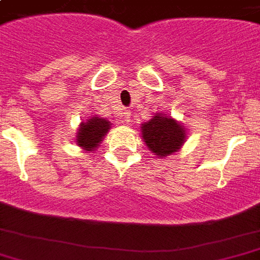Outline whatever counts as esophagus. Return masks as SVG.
<instances>
[{"instance_id": "1", "label": "esophagus", "mask_w": 260, "mask_h": 260, "mask_svg": "<svg viewBox=\"0 0 260 260\" xmlns=\"http://www.w3.org/2000/svg\"><path fill=\"white\" fill-rule=\"evenodd\" d=\"M131 118H132V117H131V111H124V113H122V122L129 124L131 121H132Z\"/></svg>"}]
</instances>
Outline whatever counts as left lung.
Listing matches in <instances>:
<instances>
[{"label":"left lung","instance_id":"8db88e82","mask_svg":"<svg viewBox=\"0 0 260 260\" xmlns=\"http://www.w3.org/2000/svg\"><path fill=\"white\" fill-rule=\"evenodd\" d=\"M142 138L150 151L157 157H167L178 151L186 142V129L172 117L162 113L140 126Z\"/></svg>","mask_w":260,"mask_h":260}]
</instances>
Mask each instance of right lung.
I'll list each match as a JSON object with an SVG mask.
<instances>
[{"label": "right lung", "mask_w": 260, "mask_h": 260, "mask_svg": "<svg viewBox=\"0 0 260 260\" xmlns=\"http://www.w3.org/2000/svg\"><path fill=\"white\" fill-rule=\"evenodd\" d=\"M110 121L101 117H91L86 122H81L77 132V145L85 151H93L99 146L105 135L110 129Z\"/></svg>", "instance_id": "right-lung-1"}]
</instances>
